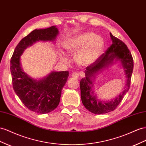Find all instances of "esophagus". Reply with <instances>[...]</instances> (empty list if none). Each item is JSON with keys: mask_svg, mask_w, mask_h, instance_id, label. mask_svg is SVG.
Listing matches in <instances>:
<instances>
[{"mask_svg": "<svg viewBox=\"0 0 146 146\" xmlns=\"http://www.w3.org/2000/svg\"><path fill=\"white\" fill-rule=\"evenodd\" d=\"M72 76L75 78H78V77H79V75H78V74L76 73V72H74L72 73Z\"/></svg>", "mask_w": 146, "mask_h": 146, "instance_id": "obj_1", "label": "esophagus"}]
</instances>
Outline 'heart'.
I'll return each instance as SVG.
<instances>
[{"instance_id": "b5f03b06", "label": "heart", "mask_w": 146, "mask_h": 146, "mask_svg": "<svg viewBox=\"0 0 146 146\" xmlns=\"http://www.w3.org/2000/svg\"><path fill=\"white\" fill-rule=\"evenodd\" d=\"M62 46L67 53H76L75 61L77 64L87 66L93 63L100 56L104 48V40L101 36L88 32L69 39ZM61 59L64 62H68L67 58L62 53Z\"/></svg>"}]
</instances>
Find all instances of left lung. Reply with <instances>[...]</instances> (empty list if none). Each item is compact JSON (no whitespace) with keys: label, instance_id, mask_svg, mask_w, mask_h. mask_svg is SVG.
Instances as JSON below:
<instances>
[{"label":"left lung","instance_id":"obj_1","mask_svg":"<svg viewBox=\"0 0 146 146\" xmlns=\"http://www.w3.org/2000/svg\"><path fill=\"white\" fill-rule=\"evenodd\" d=\"M110 36L112 40V44L104 53L86 68L85 77L83 78L80 82L82 103L86 109L95 114L106 113L115 110L123 100L125 94L128 92L131 84L134 63L132 55L125 43L114 37L111 33H110ZM117 60L121 62L127 78L124 91L111 101L105 102L98 100L92 89L94 79L100 70Z\"/></svg>","mask_w":146,"mask_h":146}]
</instances>
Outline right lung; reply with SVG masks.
<instances>
[{
    "label": "right lung",
    "mask_w": 146,
    "mask_h": 146,
    "mask_svg": "<svg viewBox=\"0 0 146 146\" xmlns=\"http://www.w3.org/2000/svg\"><path fill=\"white\" fill-rule=\"evenodd\" d=\"M59 31L56 26L35 29L21 39L10 61L13 88L26 107L38 113H46L57 108L61 91L69 77L68 71L52 72L40 80L34 79L23 71L20 56L27 47L38 41H54Z\"/></svg>",
    "instance_id": "add662e5"
}]
</instances>
